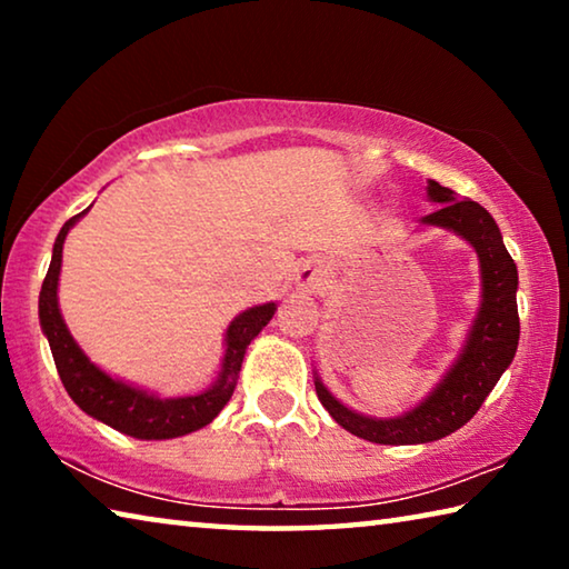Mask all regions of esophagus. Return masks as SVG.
Segmentation results:
<instances>
[{
  "mask_svg": "<svg viewBox=\"0 0 569 569\" xmlns=\"http://www.w3.org/2000/svg\"><path fill=\"white\" fill-rule=\"evenodd\" d=\"M321 281H323V273L319 271V268H303L301 271V283L303 286H321Z\"/></svg>",
  "mask_w": 569,
  "mask_h": 569,
  "instance_id": "esophagus-1",
  "label": "esophagus"
}]
</instances>
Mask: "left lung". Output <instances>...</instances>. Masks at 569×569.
Returning a JSON list of instances; mask_svg holds the SVG:
<instances>
[{"label":"left lung","mask_w":569,"mask_h":569,"mask_svg":"<svg viewBox=\"0 0 569 569\" xmlns=\"http://www.w3.org/2000/svg\"><path fill=\"white\" fill-rule=\"evenodd\" d=\"M429 198L441 203L421 220L467 238L481 263V306L471 326L465 353L459 356L445 381L417 409L397 419H369L341 401L316 379L319 401L346 431L373 445H423L451 435L475 417L515 359L519 341L517 313V266L507 253L495 218L475 200H455V190L429 180Z\"/></svg>","instance_id":"obj_1"}]
</instances>
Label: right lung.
Listing matches in <instances>:
<instances>
[{"instance_id":"right-lung-1","label":"right lung","mask_w":569,"mask_h":569,"mask_svg":"<svg viewBox=\"0 0 569 569\" xmlns=\"http://www.w3.org/2000/svg\"><path fill=\"white\" fill-rule=\"evenodd\" d=\"M84 213L88 210L72 216L62 226L52 248L50 271H47L40 291V323L47 333V341H50L57 373H60L67 393L84 413L110 423L112 429L134 439H176L206 427V423L218 417L228 399L233 397L236 379L248 343L273 319L276 303L248 308L228 326L223 369H220V377L213 387L198 393V397L158 399L118 379H110L108 373L90 363L88 356L80 351V346L74 343L62 321L60 306H57V281H60L64 236Z\"/></svg>"}]
</instances>
